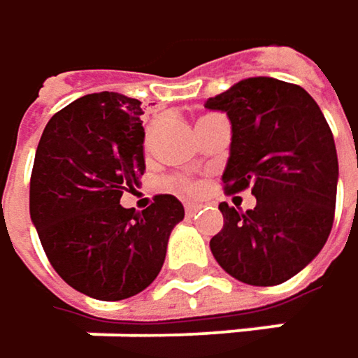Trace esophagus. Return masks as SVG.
I'll use <instances>...</instances> for the list:
<instances>
[{"mask_svg": "<svg viewBox=\"0 0 358 358\" xmlns=\"http://www.w3.org/2000/svg\"><path fill=\"white\" fill-rule=\"evenodd\" d=\"M201 207H203V205H199V203H190V201H188V203H184V209H186V215H194V213L199 211Z\"/></svg>", "mask_w": 358, "mask_h": 358, "instance_id": "esophagus-1", "label": "esophagus"}]
</instances>
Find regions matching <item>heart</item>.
Segmentation results:
<instances>
[{"label":"heart","instance_id":"obj_1","mask_svg":"<svg viewBox=\"0 0 358 358\" xmlns=\"http://www.w3.org/2000/svg\"><path fill=\"white\" fill-rule=\"evenodd\" d=\"M207 116V114H205ZM203 118V116H201ZM199 118V120H201ZM151 135H153V127H147L145 131V143H149V139H151ZM168 186L172 188V190H176V192H196L199 190V184L194 182V180L186 178V176H174V178L168 180Z\"/></svg>","mask_w":358,"mask_h":358}]
</instances>
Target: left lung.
<instances>
[{
	"mask_svg": "<svg viewBox=\"0 0 358 358\" xmlns=\"http://www.w3.org/2000/svg\"><path fill=\"white\" fill-rule=\"evenodd\" d=\"M231 120L227 194L252 188L256 207L221 203L211 252L234 278L271 287L295 276L324 248L336 209L338 157L315 100L297 83L248 78L205 102Z\"/></svg>",
	"mask_w": 358,
	"mask_h": 358,
	"instance_id": "8db88e82",
	"label": "left lung"
}]
</instances>
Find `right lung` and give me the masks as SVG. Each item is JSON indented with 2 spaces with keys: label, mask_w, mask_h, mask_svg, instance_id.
<instances>
[{
  "label": "right lung",
  "mask_w": 358,
  "mask_h": 358,
  "mask_svg": "<svg viewBox=\"0 0 358 358\" xmlns=\"http://www.w3.org/2000/svg\"><path fill=\"white\" fill-rule=\"evenodd\" d=\"M141 102L87 94L52 114L36 147L30 217L67 285L102 301L141 293L159 275L168 238L184 219L172 194L143 213L120 207L145 172Z\"/></svg>",
  "instance_id": "add662e5"
}]
</instances>
